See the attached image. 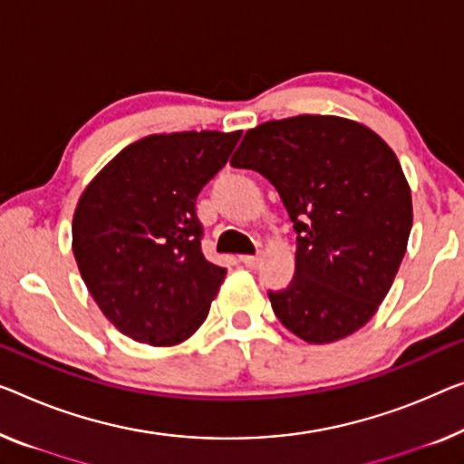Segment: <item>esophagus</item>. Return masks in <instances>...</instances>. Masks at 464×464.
Here are the masks:
<instances>
[{
    "instance_id": "esophagus-1",
    "label": "esophagus",
    "mask_w": 464,
    "mask_h": 464,
    "mask_svg": "<svg viewBox=\"0 0 464 464\" xmlns=\"http://www.w3.org/2000/svg\"><path fill=\"white\" fill-rule=\"evenodd\" d=\"M239 262H241V265H246L247 268H258L260 256L258 254H256V256H241Z\"/></svg>"
}]
</instances>
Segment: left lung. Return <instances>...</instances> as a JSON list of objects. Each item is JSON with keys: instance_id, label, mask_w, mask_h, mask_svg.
Segmentation results:
<instances>
[{"instance_id": "1", "label": "left lung", "mask_w": 464, "mask_h": 464, "mask_svg": "<svg viewBox=\"0 0 464 464\" xmlns=\"http://www.w3.org/2000/svg\"><path fill=\"white\" fill-rule=\"evenodd\" d=\"M231 164L275 185L298 233L292 283L268 292L276 319L308 343L364 327L412 227L411 188L390 145L361 122L302 114L247 130Z\"/></svg>"}]
</instances>
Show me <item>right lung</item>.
Returning a JSON list of instances; mask_svg holds the SVG:
<instances>
[{
    "instance_id": "right-lung-1",
    "label": "right lung",
    "mask_w": 464,
    "mask_h": 464,
    "mask_svg": "<svg viewBox=\"0 0 464 464\" xmlns=\"http://www.w3.org/2000/svg\"><path fill=\"white\" fill-rule=\"evenodd\" d=\"M241 130H185L130 143L81 193L72 252L103 316L130 340L177 345L206 321L227 268L202 254L198 193Z\"/></svg>"
}]
</instances>
